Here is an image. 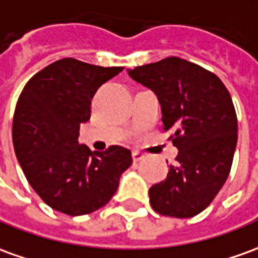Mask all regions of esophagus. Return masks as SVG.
<instances>
[{"mask_svg":"<svg viewBox=\"0 0 258 258\" xmlns=\"http://www.w3.org/2000/svg\"><path fill=\"white\" fill-rule=\"evenodd\" d=\"M132 157H133V161H136V163H138V161H140V160L145 157V154H143V153H140L139 150H133Z\"/></svg>","mask_w":258,"mask_h":258,"instance_id":"obj_1","label":"esophagus"}]
</instances>
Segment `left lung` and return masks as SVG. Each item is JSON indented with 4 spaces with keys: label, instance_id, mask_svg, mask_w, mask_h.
Here are the masks:
<instances>
[{
    "label": "left lung",
    "instance_id": "obj_1",
    "mask_svg": "<svg viewBox=\"0 0 258 258\" xmlns=\"http://www.w3.org/2000/svg\"><path fill=\"white\" fill-rule=\"evenodd\" d=\"M129 76L159 98L163 131L178 149L167 178L149 189L163 216L192 218L226 182L237 143V116L221 78L180 57L135 67Z\"/></svg>",
    "mask_w": 258,
    "mask_h": 258
}]
</instances>
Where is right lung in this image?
<instances>
[{
    "mask_svg": "<svg viewBox=\"0 0 258 258\" xmlns=\"http://www.w3.org/2000/svg\"><path fill=\"white\" fill-rule=\"evenodd\" d=\"M123 67H101L66 57L36 73L18 98L12 142L25 177L44 204L70 216L106 205L132 153L111 146L91 152L78 143L91 99Z\"/></svg>",
    "mask_w": 258,
    "mask_h": 258,
    "instance_id": "right-lung-1",
    "label": "right lung"
}]
</instances>
